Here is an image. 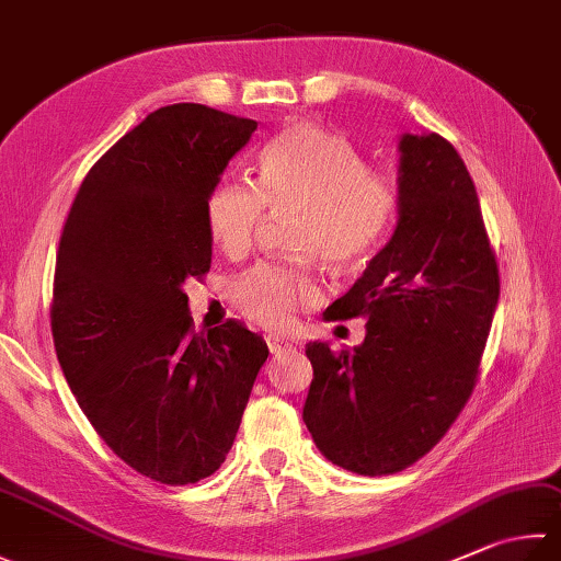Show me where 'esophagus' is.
Returning <instances> with one entry per match:
<instances>
[{
    "label": "esophagus",
    "instance_id": "34e87169",
    "mask_svg": "<svg viewBox=\"0 0 561 561\" xmlns=\"http://www.w3.org/2000/svg\"><path fill=\"white\" fill-rule=\"evenodd\" d=\"M266 344L271 348V354H283V352H290V348H293V342L285 340V336H280V334H268Z\"/></svg>",
    "mask_w": 561,
    "mask_h": 561
}]
</instances>
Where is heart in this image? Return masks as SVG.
I'll return each mask as SVG.
<instances>
[{"instance_id":"obj_1","label":"heart","mask_w":561,"mask_h":561,"mask_svg":"<svg viewBox=\"0 0 561 561\" xmlns=\"http://www.w3.org/2000/svg\"><path fill=\"white\" fill-rule=\"evenodd\" d=\"M271 213H298L288 249L348 268L371 256L398 209V187L368 171L364 156L344 136L310 122H295L263 146L256 187L219 183L207 197L205 219L213 244L241 256ZM317 298L312 273L300 263H261L231 285V302L268 330L290 327L300 308Z\"/></svg>"}]
</instances>
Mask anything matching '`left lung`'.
Segmentation results:
<instances>
[{
	"label": "left lung",
	"mask_w": 561,
	"mask_h": 561,
	"mask_svg": "<svg viewBox=\"0 0 561 561\" xmlns=\"http://www.w3.org/2000/svg\"><path fill=\"white\" fill-rule=\"evenodd\" d=\"M398 227L330 320L364 317L356 348L310 342L302 420L362 477L408 469L447 435L479 380L501 276L477 187L439 134L400 139Z\"/></svg>",
	"instance_id": "left-lung-1"
}]
</instances>
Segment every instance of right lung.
Wrapping results in <instances>:
<instances>
[{
    "instance_id": "add662e5",
    "label": "right lung",
    "mask_w": 561,
    "mask_h": 561,
    "mask_svg": "<svg viewBox=\"0 0 561 561\" xmlns=\"http://www.w3.org/2000/svg\"><path fill=\"white\" fill-rule=\"evenodd\" d=\"M256 122L205 104L151 112L90 168L62 225L50 332L94 432L141 477L197 483L234 445L261 334H195L183 283L213 261L205 205Z\"/></svg>"
}]
</instances>
